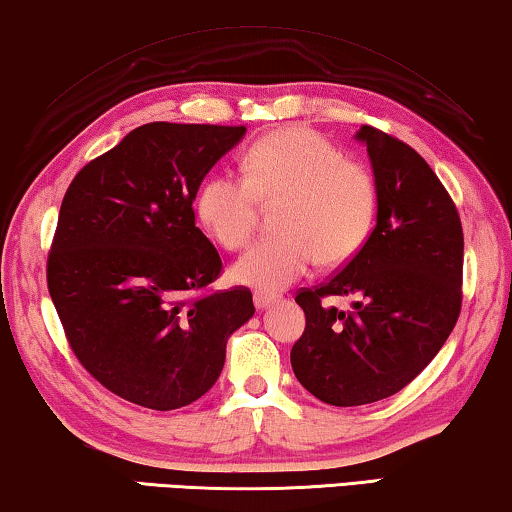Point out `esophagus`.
Returning a JSON list of instances; mask_svg holds the SVG:
<instances>
[{"label": "esophagus", "instance_id": "obj_1", "mask_svg": "<svg viewBox=\"0 0 512 512\" xmlns=\"http://www.w3.org/2000/svg\"><path fill=\"white\" fill-rule=\"evenodd\" d=\"M274 302H279V295H272V293H254V304L258 311L267 309V306H272Z\"/></svg>", "mask_w": 512, "mask_h": 512}]
</instances>
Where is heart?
Masks as SVG:
<instances>
[{
	"label": "heart",
	"mask_w": 512,
	"mask_h": 512,
	"mask_svg": "<svg viewBox=\"0 0 512 512\" xmlns=\"http://www.w3.org/2000/svg\"><path fill=\"white\" fill-rule=\"evenodd\" d=\"M245 176L212 174L196 192V215L219 245L238 251L254 238L263 206H279L281 235L256 242L233 265L242 286L274 293L322 263L348 261L364 247L377 212V180L361 162L306 128L258 139Z\"/></svg>",
	"instance_id": "heart-1"
}]
</instances>
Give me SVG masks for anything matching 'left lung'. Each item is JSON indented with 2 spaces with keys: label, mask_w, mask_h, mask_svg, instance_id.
<instances>
[{
  "label": "left lung",
  "mask_w": 512,
  "mask_h": 512,
  "mask_svg": "<svg viewBox=\"0 0 512 512\" xmlns=\"http://www.w3.org/2000/svg\"><path fill=\"white\" fill-rule=\"evenodd\" d=\"M377 180V222L355 258L295 302L306 327L290 350L302 387L336 407L368 405L407 387L426 368L462 304V238L455 203L405 141L361 125ZM352 294L348 312L324 304Z\"/></svg>",
  "instance_id": "1"
}]
</instances>
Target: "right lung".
I'll list each match as a JSON object with an SVG mask.
<instances>
[{"label":"right lung","instance_id":"add662e5","mask_svg":"<svg viewBox=\"0 0 512 512\" xmlns=\"http://www.w3.org/2000/svg\"><path fill=\"white\" fill-rule=\"evenodd\" d=\"M247 128L146 123L73 178L47 258V288L75 357L148 410L201 398L231 334L254 316L249 288L190 297L222 272L192 203Z\"/></svg>","mask_w":512,"mask_h":512}]
</instances>
